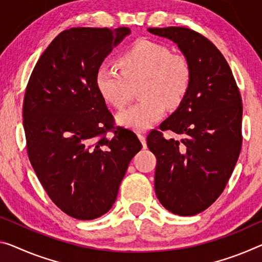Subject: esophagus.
Returning <instances> with one entry per match:
<instances>
[{
	"label": "esophagus",
	"mask_w": 262,
	"mask_h": 262,
	"mask_svg": "<svg viewBox=\"0 0 262 262\" xmlns=\"http://www.w3.org/2000/svg\"><path fill=\"white\" fill-rule=\"evenodd\" d=\"M138 138H139L140 142H142L143 147L146 148V138H145V136L142 135V134H138Z\"/></svg>",
	"instance_id": "esophagus-1"
}]
</instances>
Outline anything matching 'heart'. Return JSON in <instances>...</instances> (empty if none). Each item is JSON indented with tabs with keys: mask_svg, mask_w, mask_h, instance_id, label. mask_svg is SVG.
<instances>
[{
	"mask_svg": "<svg viewBox=\"0 0 262 262\" xmlns=\"http://www.w3.org/2000/svg\"><path fill=\"white\" fill-rule=\"evenodd\" d=\"M118 68L103 64L95 76L96 86L112 106L122 108L138 88L143 100L119 112L120 125L142 132L163 118L168 107L183 102L190 90L192 68L182 54H172L163 44L140 38L118 59Z\"/></svg>",
	"mask_w": 262,
	"mask_h": 262,
	"instance_id": "heart-1",
	"label": "heart"
}]
</instances>
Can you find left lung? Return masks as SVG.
<instances>
[{"instance_id": "obj_1", "label": "left lung", "mask_w": 262, "mask_h": 262, "mask_svg": "<svg viewBox=\"0 0 262 262\" xmlns=\"http://www.w3.org/2000/svg\"><path fill=\"white\" fill-rule=\"evenodd\" d=\"M147 31L176 43L192 68L187 96L159 126L180 139H165L154 130L146 140L157 158L155 190L160 204L173 214L194 215L218 199L238 162L241 96L226 59L203 35L183 27Z\"/></svg>"}]
</instances>
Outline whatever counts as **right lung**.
Returning <instances> with one entry per match:
<instances>
[{
	"label": "right lung",
	"mask_w": 262,
	"mask_h": 262,
	"mask_svg": "<svg viewBox=\"0 0 262 262\" xmlns=\"http://www.w3.org/2000/svg\"><path fill=\"white\" fill-rule=\"evenodd\" d=\"M128 28H71L43 52L30 76L23 126L33 168L56 206L79 220L99 218L117 199L131 159L142 148L117 127L95 76Z\"/></svg>",
	"instance_id": "add662e5"
}]
</instances>
